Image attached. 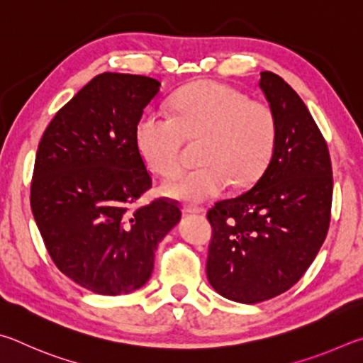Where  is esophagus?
I'll return each instance as SVG.
<instances>
[{
  "mask_svg": "<svg viewBox=\"0 0 363 363\" xmlns=\"http://www.w3.org/2000/svg\"><path fill=\"white\" fill-rule=\"evenodd\" d=\"M183 212L185 213H201L202 208L198 206H191V204H185L183 206Z\"/></svg>",
  "mask_w": 363,
  "mask_h": 363,
  "instance_id": "obj_1",
  "label": "esophagus"
}]
</instances>
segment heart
Listing matches in <instances>:
<instances>
[{
    "label": "heart",
    "instance_id": "obj_1",
    "mask_svg": "<svg viewBox=\"0 0 363 363\" xmlns=\"http://www.w3.org/2000/svg\"><path fill=\"white\" fill-rule=\"evenodd\" d=\"M279 135L277 116L263 100L223 82L201 81L175 95L172 116L148 111L138 119L135 143L155 175L180 167L183 143L198 145L201 165L172 177L162 191L174 199L201 202L230 186L258 180L271 162Z\"/></svg>",
    "mask_w": 363,
    "mask_h": 363
}]
</instances>
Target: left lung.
<instances>
[{
    "label": "left lung",
    "instance_id": "left-lung-1",
    "mask_svg": "<svg viewBox=\"0 0 363 363\" xmlns=\"http://www.w3.org/2000/svg\"><path fill=\"white\" fill-rule=\"evenodd\" d=\"M279 124L271 162L249 191L215 202L207 279L228 300L259 303L300 281L327 238L333 175L325 138L294 89L262 72Z\"/></svg>",
    "mask_w": 363,
    "mask_h": 363
}]
</instances>
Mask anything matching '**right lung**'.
Masks as SVG:
<instances>
[{
  "label": "right lung",
  "instance_id": "add662e5",
  "mask_svg": "<svg viewBox=\"0 0 363 363\" xmlns=\"http://www.w3.org/2000/svg\"><path fill=\"white\" fill-rule=\"evenodd\" d=\"M161 82L101 73L63 105L38 145L30 204L49 257L99 295L148 281L155 250L182 217L169 198L133 207L152 186L135 143L143 108Z\"/></svg>",
  "mask_w": 363,
  "mask_h": 363
}]
</instances>
